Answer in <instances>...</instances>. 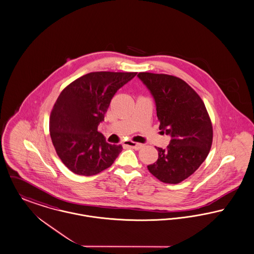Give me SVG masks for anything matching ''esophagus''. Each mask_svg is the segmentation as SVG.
<instances>
[{
  "instance_id": "1",
  "label": "esophagus",
  "mask_w": 254,
  "mask_h": 254,
  "mask_svg": "<svg viewBox=\"0 0 254 254\" xmlns=\"http://www.w3.org/2000/svg\"><path fill=\"white\" fill-rule=\"evenodd\" d=\"M125 145L129 147V148H132V149H135V150H140L141 148H143V144H140V143H136V142H133V141H126L125 142Z\"/></svg>"
}]
</instances>
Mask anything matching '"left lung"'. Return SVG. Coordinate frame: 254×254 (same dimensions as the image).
<instances>
[{
    "mask_svg": "<svg viewBox=\"0 0 254 254\" xmlns=\"http://www.w3.org/2000/svg\"><path fill=\"white\" fill-rule=\"evenodd\" d=\"M155 98L161 132L170 135L166 149L157 148L158 158L148 165L162 183L179 184L203 163L213 143V127L206 106L195 91L173 75L139 72Z\"/></svg>",
    "mask_w": 254,
    "mask_h": 254,
    "instance_id": "obj_1",
    "label": "left lung"
}]
</instances>
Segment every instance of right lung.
I'll use <instances>...</instances> for the list:
<instances>
[{"instance_id": "add662e5", "label": "right lung", "mask_w": 254, "mask_h": 254, "mask_svg": "<svg viewBox=\"0 0 254 254\" xmlns=\"http://www.w3.org/2000/svg\"><path fill=\"white\" fill-rule=\"evenodd\" d=\"M137 72L96 71L67 85L60 94L49 121L60 159L73 173L93 176L110 167L122 145H111L98 132L110 101Z\"/></svg>"}]
</instances>
